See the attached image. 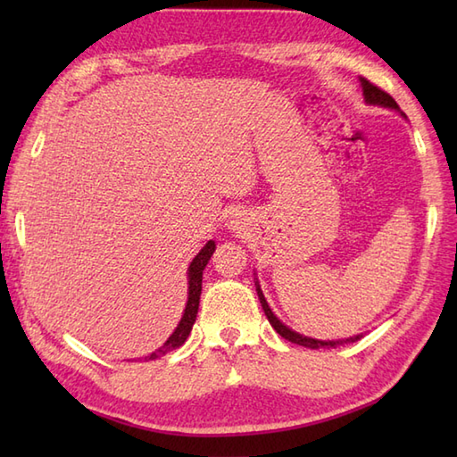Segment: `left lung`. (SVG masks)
<instances>
[{
  "mask_svg": "<svg viewBox=\"0 0 457 457\" xmlns=\"http://www.w3.org/2000/svg\"><path fill=\"white\" fill-rule=\"evenodd\" d=\"M361 88H363V96H365V102L367 104H373V105H383V108H391V110H396L401 112L399 104H396L389 94H386L385 90L378 88V86L371 84L367 79H361ZM404 115V113H403ZM257 285V283H255ZM257 296L261 300V306H263L265 310V316L269 318L270 326H273L277 329L278 336H283L285 339H288V342L293 344H298V345H304V347H310V349H318V347H336L339 344H349V342H357L359 337L361 336H353V337H347V339H337V342H322V339H314V337H308V336H303L298 332H293L288 326H285L280 320L273 314V310L269 308L267 300L263 296V290H261V287L257 285Z\"/></svg>",
  "mask_w": 457,
  "mask_h": 457,
  "instance_id": "1",
  "label": "left lung"
}]
</instances>
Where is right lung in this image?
Instances as JSON below:
<instances>
[{"label": "right lung", "instance_id": "obj_1", "mask_svg": "<svg viewBox=\"0 0 457 457\" xmlns=\"http://www.w3.org/2000/svg\"><path fill=\"white\" fill-rule=\"evenodd\" d=\"M213 251H216V244H213V241H208V244L202 247L200 253L192 259V263L188 267V300H187V308H184V314L180 318V322H179L177 329H174V332L170 334L167 342H164L159 349H154L153 353L145 355V361H149V359L162 357L164 353L172 352V349H177L184 342H187V337L190 336V329H192L194 322H196V314H198V306H200L202 270L206 269Z\"/></svg>", "mask_w": 457, "mask_h": 457}]
</instances>
